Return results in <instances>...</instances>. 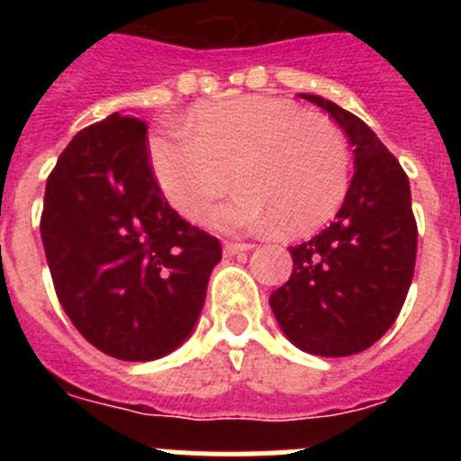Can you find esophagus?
<instances>
[{
    "label": "esophagus",
    "mask_w": 461,
    "mask_h": 461,
    "mask_svg": "<svg viewBox=\"0 0 461 461\" xmlns=\"http://www.w3.org/2000/svg\"><path fill=\"white\" fill-rule=\"evenodd\" d=\"M254 244L249 242H223V254L226 256H235L240 254V251H249Z\"/></svg>",
    "instance_id": "1"
}]
</instances>
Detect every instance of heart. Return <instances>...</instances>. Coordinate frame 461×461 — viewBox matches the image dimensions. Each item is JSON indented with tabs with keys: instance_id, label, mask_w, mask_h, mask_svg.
Returning <instances> with one entry per match:
<instances>
[{
	"instance_id": "b5f03b06",
	"label": "heart",
	"mask_w": 461,
	"mask_h": 461,
	"mask_svg": "<svg viewBox=\"0 0 461 461\" xmlns=\"http://www.w3.org/2000/svg\"><path fill=\"white\" fill-rule=\"evenodd\" d=\"M157 180L175 210L205 214L230 182L242 189L212 214L223 230L270 228L303 235L335 217L348 194L344 133L321 115L272 96H238L198 108L191 126L166 122L149 138Z\"/></svg>"
}]
</instances>
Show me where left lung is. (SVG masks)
Returning <instances> with one entry per match:
<instances>
[{"instance_id":"8db88e82","label":"left lung","mask_w":461,"mask_h":461,"mask_svg":"<svg viewBox=\"0 0 461 461\" xmlns=\"http://www.w3.org/2000/svg\"><path fill=\"white\" fill-rule=\"evenodd\" d=\"M344 129L356 173L337 219L291 247L293 275L270 295L284 335L313 356H353L394 323L413 279L418 223L404 168L360 117L300 94Z\"/></svg>"}]
</instances>
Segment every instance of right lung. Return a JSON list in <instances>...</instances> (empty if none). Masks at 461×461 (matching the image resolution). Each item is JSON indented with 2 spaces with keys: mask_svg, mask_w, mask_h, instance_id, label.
I'll use <instances>...</instances> for the list:
<instances>
[{
  "mask_svg": "<svg viewBox=\"0 0 461 461\" xmlns=\"http://www.w3.org/2000/svg\"><path fill=\"white\" fill-rule=\"evenodd\" d=\"M41 240L55 293L80 335L117 360H157L191 335L217 238L166 201L148 124L105 117L73 136L48 175Z\"/></svg>",
  "mask_w": 461,
  "mask_h": 461,
  "instance_id": "1",
  "label": "right lung"
}]
</instances>
